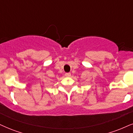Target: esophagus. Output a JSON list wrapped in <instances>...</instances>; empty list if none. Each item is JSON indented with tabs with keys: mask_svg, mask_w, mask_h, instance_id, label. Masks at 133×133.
Returning <instances> with one entry per match:
<instances>
[{
	"mask_svg": "<svg viewBox=\"0 0 133 133\" xmlns=\"http://www.w3.org/2000/svg\"><path fill=\"white\" fill-rule=\"evenodd\" d=\"M65 75L67 77H70V76H71V73H66L65 74Z\"/></svg>",
	"mask_w": 133,
	"mask_h": 133,
	"instance_id": "1",
	"label": "esophagus"
}]
</instances>
